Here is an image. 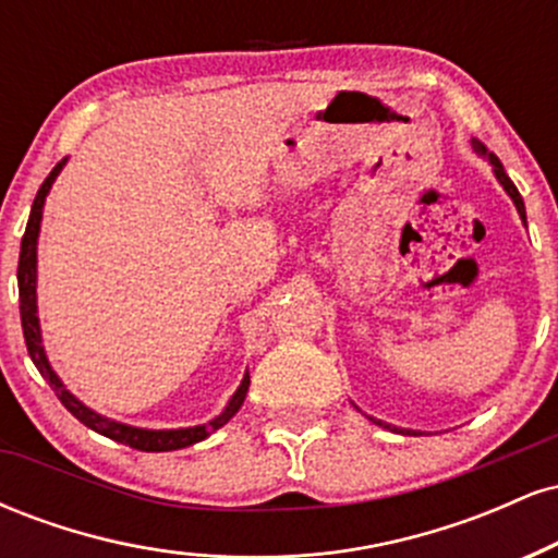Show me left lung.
Returning <instances> with one entry per match:
<instances>
[{"instance_id":"8db88e82","label":"left lung","mask_w":558,"mask_h":558,"mask_svg":"<svg viewBox=\"0 0 558 558\" xmlns=\"http://www.w3.org/2000/svg\"><path fill=\"white\" fill-rule=\"evenodd\" d=\"M472 149L477 151V155H483L485 159H488V162L493 165V172H496V178H498V183L504 185V191L506 194L511 196V202H514V207H517V213H520V217L524 220V202H522V196H520V191H517V185L511 183V178L506 175V170H504V165H501V159H498L496 155H490L488 149H485L483 144H480L477 138H472ZM373 422H377V425H383V427H390V425H386V422H380V420H373ZM393 430H399V427H393ZM399 433H403V430H399ZM409 433V430H407Z\"/></svg>"}]
</instances>
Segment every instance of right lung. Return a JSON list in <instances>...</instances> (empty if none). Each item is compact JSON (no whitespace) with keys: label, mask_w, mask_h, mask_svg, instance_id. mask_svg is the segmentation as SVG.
I'll list each match as a JSON object with an SVG mask.
<instances>
[{"label":"right lung","mask_w":558,"mask_h":558,"mask_svg":"<svg viewBox=\"0 0 558 558\" xmlns=\"http://www.w3.org/2000/svg\"><path fill=\"white\" fill-rule=\"evenodd\" d=\"M68 159L54 165V170L49 172L47 181L41 183L38 194L34 198V207H31V217L28 226H25L23 241H21V262H17V288H21V323H23V336H25V345H28V354L34 360L36 369L47 377V383L52 386L57 393V399L62 401V407L73 414L75 420H81L83 425L92 427L94 433L105 435V438L118 440V444H125L131 448H138V451H178V448L194 446L198 440H204L207 435H213L215 430H220L226 422L233 417L235 412L241 409L243 399H246L248 390V373L243 375L239 390L233 393V399L228 401L226 412L220 417H215L207 425H196V427H181V430H146V427H131L123 425V422H114L96 414L94 409H88L86 403H81L75 399L70 390L62 386V380L57 377V373L49 364L47 354H44L41 345V328H38V317H36V243H38V228H41V213H44V202H47L49 189H52L54 178L60 175V170L65 168Z\"/></svg>","instance_id":"1"}]
</instances>
